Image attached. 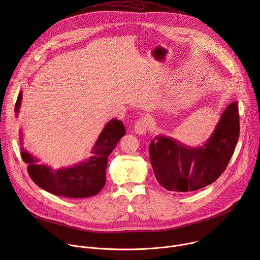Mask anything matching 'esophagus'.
Segmentation results:
<instances>
[{"label":"esophagus","mask_w":260,"mask_h":260,"mask_svg":"<svg viewBox=\"0 0 260 260\" xmlns=\"http://www.w3.org/2000/svg\"><path fill=\"white\" fill-rule=\"evenodd\" d=\"M148 125H149V121L147 118H140L135 123V132L138 135H145L147 133Z\"/></svg>","instance_id":"34e87169"}]
</instances>
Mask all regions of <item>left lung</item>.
<instances>
[{"mask_svg": "<svg viewBox=\"0 0 260 260\" xmlns=\"http://www.w3.org/2000/svg\"><path fill=\"white\" fill-rule=\"evenodd\" d=\"M239 121L238 102H233L202 147L185 146L166 136L155 137L149 145V157L157 182L167 190L178 192L196 191L215 182L235 152Z\"/></svg>", "mask_w": 260, "mask_h": 260, "instance_id": "8db88e82", "label": "left lung"}]
</instances>
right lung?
I'll use <instances>...</instances> for the list:
<instances>
[{
    "instance_id": "right-lung-1",
    "label": "right lung",
    "mask_w": 260,
    "mask_h": 260,
    "mask_svg": "<svg viewBox=\"0 0 260 260\" xmlns=\"http://www.w3.org/2000/svg\"><path fill=\"white\" fill-rule=\"evenodd\" d=\"M22 100L19 92L15 104V113L18 114ZM125 127L120 120H110L92 148V156L78 165L53 171L21 148V157L27 164L30 179L42 189L64 198H89L99 193L106 183L108 156L113 151L119 140L125 135Z\"/></svg>"
}]
</instances>
